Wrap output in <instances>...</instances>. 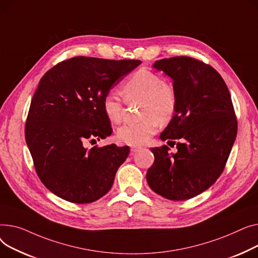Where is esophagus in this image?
Masks as SVG:
<instances>
[{
    "instance_id": "34e87169",
    "label": "esophagus",
    "mask_w": 258,
    "mask_h": 258,
    "mask_svg": "<svg viewBox=\"0 0 258 258\" xmlns=\"http://www.w3.org/2000/svg\"><path fill=\"white\" fill-rule=\"evenodd\" d=\"M140 149H141L140 147H131V152L134 153V152H136V151H139Z\"/></svg>"
}]
</instances>
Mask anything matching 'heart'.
I'll return each mask as SVG.
<instances>
[{
	"mask_svg": "<svg viewBox=\"0 0 258 258\" xmlns=\"http://www.w3.org/2000/svg\"><path fill=\"white\" fill-rule=\"evenodd\" d=\"M122 94L127 102L142 100L139 123L125 124L116 131V140L129 146L145 144L159 127L173 119L178 107V96L174 85L163 81L161 76L150 70H140L122 84ZM103 113L111 124H118L123 117L124 103L115 94L107 93L101 103Z\"/></svg>",
	"mask_w": 258,
	"mask_h": 258,
	"instance_id": "b5f03b06",
	"label": "heart"
}]
</instances>
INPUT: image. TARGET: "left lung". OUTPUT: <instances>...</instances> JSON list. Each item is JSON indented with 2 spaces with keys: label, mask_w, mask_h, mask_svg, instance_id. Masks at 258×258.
Returning <instances> with one entry per match:
<instances>
[{
  "label": "left lung",
  "mask_w": 258,
  "mask_h": 258,
  "mask_svg": "<svg viewBox=\"0 0 258 258\" xmlns=\"http://www.w3.org/2000/svg\"><path fill=\"white\" fill-rule=\"evenodd\" d=\"M153 67L173 79L178 96L175 116L160 134L176 144L152 148L148 184L163 198L183 201L213 185L223 173L237 133L230 93L221 75L201 60L176 56Z\"/></svg>",
  "instance_id": "obj_1"
}]
</instances>
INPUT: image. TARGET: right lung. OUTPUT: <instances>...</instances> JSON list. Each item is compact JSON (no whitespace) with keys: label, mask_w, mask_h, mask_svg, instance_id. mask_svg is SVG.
<instances>
[{"label":"right lung","mask_w":258,"mask_h":258,"mask_svg":"<svg viewBox=\"0 0 258 258\" xmlns=\"http://www.w3.org/2000/svg\"><path fill=\"white\" fill-rule=\"evenodd\" d=\"M141 63L77 56L42 76L30 104L25 138L37 176L59 198L92 203L111 188L129 147L86 145L111 134L103 97Z\"/></svg>","instance_id":"obj_1"}]
</instances>
